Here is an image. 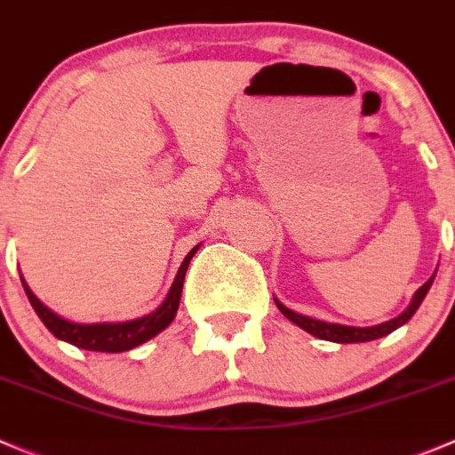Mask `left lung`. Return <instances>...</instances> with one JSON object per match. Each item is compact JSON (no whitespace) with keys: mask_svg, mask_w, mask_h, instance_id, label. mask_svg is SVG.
I'll return each mask as SVG.
<instances>
[{"mask_svg":"<svg viewBox=\"0 0 455 455\" xmlns=\"http://www.w3.org/2000/svg\"><path fill=\"white\" fill-rule=\"evenodd\" d=\"M434 277H435V273L425 282V284L420 286V289L416 291V293H413L409 307L404 308L398 317H394V320H387V322H382V324H376V326H347V324H335V322L315 320V317L295 313L293 308L284 307V304H282L277 298H273V299H275V304H277V308L282 311V315L289 317L293 324H298L299 329H304L307 333L315 335V338H320V339H329V342H338V345H355V342H371V339L385 338V335H389L391 331H395V329H400L403 324H407V322L413 317V313L418 311V307L422 304L425 295L429 293L431 284H434Z\"/></svg>","mask_w":455,"mask_h":455,"instance_id":"1","label":"left lung"}]
</instances>
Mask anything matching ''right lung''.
Wrapping results in <instances>:
<instances>
[{
  "label": "right lung",
  "mask_w": 455,
  "mask_h": 455,
  "mask_svg": "<svg viewBox=\"0 0 455 455\" xmlns=\"http://www.w3.org/2000/svg\"><path fill=\"white\" fill-rule=\"evenodd\" d=\"M197 249H200V244L193 246V249L188 251L187 258H184V262L180 264L178 275H175L164 302H162L156 311L148 313V315L135 317V320L91 322V324H86V322L66 320V317L57 315L52 308H48L46 304L30 291L24 275H21V284H24L26 295H28L30 304H33L39 320L46 324V329L51 331L57 339H64V342L77 347V349L101 351V354H122V351H131L135 349V347L148 342L151 338H156L157 333H162V331L175 320V313H178L180 308V298H182L184 275H187L188 262H191L193 255L197 253Z\"/></svg>",
  "instance_id": "right-lung-1"
}]
</instances>
